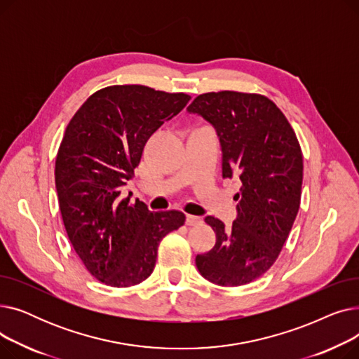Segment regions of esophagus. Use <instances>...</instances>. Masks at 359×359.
Masks as SVG:
<instances>
[{
  "label": "esophagus",
  "mask_w": 359,
  "mask_h": 359,
  "mask_svg": "<svg viewBox=\"0 0 359 359\" xmlns=\"http://www.w3.org/2000/svg\"><path fill=\"white\" fill-rule=\"evenodd\" d=\"M202 222L201 217H195V215H186V224L187 225H198Z\"/></svg>",
  "instance_id": "obj_1"
}]
</instances>
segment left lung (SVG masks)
<instances>
[{
  "instance_id": "1",
  "label": "left lung",
  "mask_w": 359,
  "mask_h": 359,
  "mask_svg": "<svg viewBox=\"0 0 359 359\" xmlns=\"http://www.w3.org/2000/svg\"><path fill=\"white\" fill-rule=\"evenodd\" d=\"M187 111L208 121L222 148V177L238 176L237 218L231 227L206 217L215 246L196 256L203 278L240 287L273 265L292 229L301 201L303 153L280 109L256 93H203Z\"/></svg>"
}]
</instances>
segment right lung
Here are the masks:
<instances>
[{
  "label": "right lung",
  "instance_id": "right-lung-1",
  "mask_svg": "<svg viewBox=\"0 0 359 359\" xmlns=\"http://www.w3.org/2000/svg\"><path fill=\"white\" fill-rule=\"evenodd\" d=\"M191 100L147 86L104 87L69 121L55 161V184L68 238L87 271L126 288L154 271L160 241L184 224L180 211L151 212L121 199L148 138Z\"/></svg>",
  "mask_w": 359,
  "mask_h": 359
}]
</instances>
